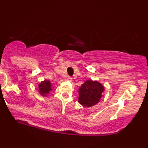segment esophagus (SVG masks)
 Masks as SVG:
<instances>
[{
    "instance_id": "obj_1",
    "label": "esophagus",
    "mask_w": 148,
    "mask_h": 148,
    "mask_svg": "<svg viewBox=\"0 0 148 148\" xmlns=\"http://www.w3.org/2000/svg\"><path fill=\"white\" fill-rule=\"evenodd\" d=\"M67 80L69 81V82H72V78L71 76H68Z\"/></svg>"
}]
</instances>
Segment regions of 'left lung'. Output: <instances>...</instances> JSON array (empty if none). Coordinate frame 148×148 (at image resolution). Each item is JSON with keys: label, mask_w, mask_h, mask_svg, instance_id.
<instances>
[{"label": "left lung", "mask_w": 148, "mask_h": 148, "mask_svg": "<svg viewBox=\"0 0 148 148\" xmlns=\"http://www.w3.org/2000/svg\"><path fill=\"white\" fill-rule=\"evenodd\" d=\"M103 91V86L99 82L87 80L79 88L78 101L83 106H93L99 101Z\"/></svg>", "instance_id": "left-lung-1"}]
</instances>
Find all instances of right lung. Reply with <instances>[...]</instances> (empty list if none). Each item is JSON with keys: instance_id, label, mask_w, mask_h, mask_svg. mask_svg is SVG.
<instances>
[{"instance_id": "right-lung-1", "label": "right lung", "mask_w": 148, "mask_h": 148, "mask_svg": "<svg viewBox=\"0 0 148 148\" xmlns=\"http://www.w3.org/2000/svg\"><path fill=\"white\" fill-rule=\"evenodd\" d=\"M39 93H40L42 95L44 96H46L45 94H48L49 91L52 90L51 84L49 80H45L43 82H42L40 84H39Z\"/></svg>"}]
</instances>
